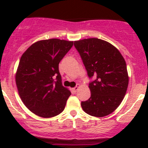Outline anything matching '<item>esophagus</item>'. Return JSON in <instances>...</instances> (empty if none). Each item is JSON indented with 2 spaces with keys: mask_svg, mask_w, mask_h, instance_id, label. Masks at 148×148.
<instances>
[{
  "mask_svg": "<svg viewBox=\"0 0 148 148\" xmlns=\"http://www.w3.org/2000/svg\"><path fill=\"white\" fill-rule=\"evenodd\" d=\"M79 86H80V85H79V84H77V85L75 86V87H74V88L73 89V91H74V92H76L77 90H78V87H79Z\"/></svg>",
  "mask_w": 148,
  "mask_h": 148,
  "instance_id": "esophagus-1",
  "label": "esophagus"
}]
</instances>
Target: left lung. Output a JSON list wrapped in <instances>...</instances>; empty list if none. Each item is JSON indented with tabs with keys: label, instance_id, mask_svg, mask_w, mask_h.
Here are the masks:
<instances>
[{
	"label": "left lung",
	"instance_id": "left-lung-1",
	"mask_svg": "<svg viewBox=\"0 0 148 148\" xmlns=\"http://www.w3.org/2000/svg\"><path fill=\"white\" fill-rule=\"evenodd\" d=\"M90 82L91 96L82 101L87 114L104 117L118 108L126 94L129 78L127 65L119 51L110 43L99 38L74 41Z\"/></svg>",
	"mask_w": 148,
	"mask_h": 148
}]
</instances>
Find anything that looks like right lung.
<instances>
[{"instance_id": "obj_1", "label": "right lung", "mask_w": 148, "mask_h": 148, "mask_svg": "<svg viewBox=\"0 0 148 148\" xmlns=\"http://www.w3.org/2000/svg\"><path fill=\"white\" fill-rule=\"evenodd\" d=\"M73 41L57 38L39 40L22 55L15 82L23 104L43 118L60 114L71 92L61 84L60 61Z\"/></svg>"}]
</instances>
